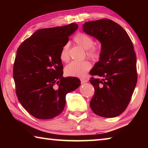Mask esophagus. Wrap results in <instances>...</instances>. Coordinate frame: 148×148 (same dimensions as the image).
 Wrapping results in <instances>:
<instances>
[{"mask_svg":"<svg viewBox=\"0 0 148 148\" xmlns=\"http://www.w3.org/2000/svg\"><path fill=\"white\" fill-rule=\"evenodd\" d=\"M80 80H81V82H82V84H83V83H86V82H88V79L82 78V79H80Z\"/></svg>","mask_w":148,"mask_h":148,"instance_id":"esophagus-1","label":"esophagus"}]
</instances>
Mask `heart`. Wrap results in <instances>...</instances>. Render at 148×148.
I'll return each mask as SVG.
<instances>
[{"label": "heart", "instance_id": "1", "mask_svg": "<svg viewBox=\"0 0 148 148\" xmlns=\"http://www.w3.org/2000/svg\"><path fill=\"white\" fill-rule=\"evenodd\" d=\"M74 41L79 46L86 49V55L93 61L100 59L102 54V47L100 45L94 44V40L91 36L84 32H78L74 38ZM69 43L64 44L61 47L59 58L62 62H66L70 60ZM92 65L89 61H72L65 67V74L68 76L83 77L91 69Z\"/></svg>", "mask_w": 148, "mask_h": 148}]
</instances>
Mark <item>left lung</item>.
Segmentation results:
<instances>
[{
    "mask_svg": "<svg viewBox=\"0 0 148 148\" xmlns=\"http://www.w3.org/2000/svg\"><path fill=\"white\" fill-rule=\"evenodd\" d=\"M83 31L102 44L99 61L89 72L95 88L90 106L99 116L116 117L127 108L137 82L132 42L124 29L111 19L86 22Z\"/></svg>",
    "mask_w": 148,
    "mask_h": 148,
    "instance_id": "8db88e82",
    "label": "left lung"
}]
</instances>
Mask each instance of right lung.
I'll return each mask as SVG.
<instances>
[{"label": "right lung", "mask_w": 148, "mask_h": 148, "mask_svg": "<svg viewBox=\"0 0 148 148\" xmlns=\"http://www.w3.org/2000/svg\"><path fill=\"white\" fill-rule=\"evenodd\" d=\"M77 27L72 23L39 29L17 49L13 68L16 95L22 106L36 118L58 116L64 108L66 95L79 86L77 77L62 76L59 58L61 47Z\"/></svg>", "instance_id": "right-lung-1"}]
</instances>
